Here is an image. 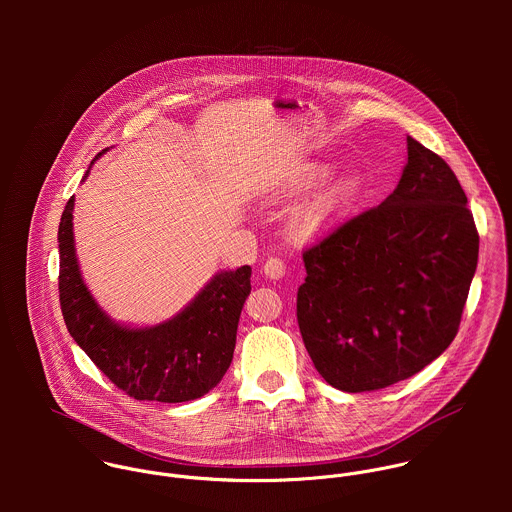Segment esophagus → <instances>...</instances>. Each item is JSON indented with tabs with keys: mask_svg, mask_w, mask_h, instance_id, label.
I'll return each mask as SVG.
<instances>
[{
	"mask_svg": "<svg viewBox=\"0 0 512 512\" xmlns=\"http://www.w3.org/2000/svg\"><path fill=\"white\" fill-rule=\"evenodd\" d=\"M264 274L272 280H280L286 274V264L282 258H268L264 264Z\"/></svg>",
	"mask_w": 512,
	"mask_h": 512,
	"instance_id": "esophagus-1",
	"label": "esophagus"
}]
</instances>
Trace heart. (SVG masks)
<instances>
[{
    "label": "heart",
    "instance_id": "obj_1",
    "mask_svg": "<svg viewBox=\"0 0 512 512\" xmlns=\"http://www.w3.org/2000/svg\"><path fill=\"white\" fill-rule=\"evenodd\" d=\"M329 163H315L307 167L297 183V191L317 187L331 175ZM363 195V177L355 171H347L337 177L329 187L305 203L292 220V234L299 242H315L335 232L355 211Z\"/></svg>",
    "mask_w": 512,
    "mask_h": 512
}]
</instances>
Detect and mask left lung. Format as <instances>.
<instances>
[{
  "mask_svg": "<svg viewBox=\"0 0 512 512\" xmlns=\"http://www.w3.org/2000/svg\"><path fill=\"white\" fill-rule=\"evenodd\" d=\"M477 256L455 173L408 138L398 187L303 252L297 323L317 372L366 392L430 365L459 331Z\"/></svg>",
  "mask_w": 512,
  "mask_h": 512,
  "instance_id": "1",
  "label": "left lung"
}]
</instances>
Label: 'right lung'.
I'll return each mask as SVG.
<instances>
[{"mask_svg": "<svg viewBox=\"0 0 512 512\" xmlns=\"http://www.w3.org/2000/svg\"><path fill=\"white\" fill-rule=\"evenodd\" d=\"M73 209L71 197L59 224V297L76 345L114 386L136 400L175 404L205 396L232 363L240 311L252 290V268L219 272L165 323L124 327L98 307L82 282L74 254Z\"/></svg>", "mask_w": 512, "mask_h": 512, "instance_id": "1", "label": "right lung"}]
</instances>
